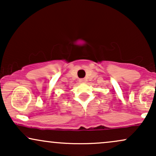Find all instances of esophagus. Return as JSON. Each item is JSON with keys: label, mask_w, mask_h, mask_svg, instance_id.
I'll return each mask as SVG.
<instances>
[{"label": "esophagus", "mask_w": 156, "mask_h": 156, "mask_svg": "<svg viewBox=\"0 0 156 156\" xmlns=\"http://www.w3.org/2000/svg\"><path fill=\"white\" fill-rule=\"evenodd\" d=\"M79 82L80 83H85L86 79H84V78H80V79H79Z\"/></svg>", "instance_id": "obj_1"}]
</instances>
